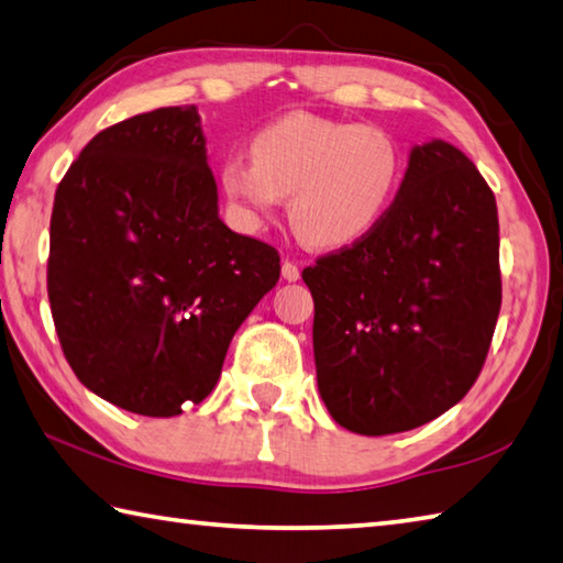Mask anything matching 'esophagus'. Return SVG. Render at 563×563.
I'll return each instance as SVG.
<instances>
[{"instance_id": "obj_1", "label": "esophagus", "mask_w": 563, "mask_h": 563, "mask_svg": "<svg viewBox=\"0 0 563 563\" xmlns=\"http://www.w3.org/2000/svg\"><path fill=\"white\" fill-rule=\"evenodd\" d=\"M283 278H285V280H290V283L298 280V278H300V268H298V263L285 258V261H283Z\"/></svg>"}]
</instances>
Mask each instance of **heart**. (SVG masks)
Returning <instances> with one entry per match:
<instances>
[{
  "label": "heart",
  "mask_w": 563,
  "mask_h": 563,
  "mask_svg": "<svg viewBox=\"0 0 563 563\" xmlns=\"http://www.w3.org/2000/svg\"><path fill=\"white\" fill-rule=\"evenodd\" d=\"M402 180V151L385 129L290 113L228 154L218 184L247 228H263L290 196V221L316 247H342L383 221Z\"/></svg>",
  "instance_id": "obj_1"
}]
</instances>
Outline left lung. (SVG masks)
<instances>
[{
  "label": "left lung",
  "mask_w": 563,
  "mask_h": 563,
  "mask_svg": "<svg viewBox=\"0 0 563 563\" xmlns=\"http://www.w3.org/2000/svg\"><path fill=\"white\" fill-rule=\"evenodd\" d=\"M328 412L350 432L415 430L470 393L501 308L487 180L444 141L415 146L393 206L302 271Z\"/></svg>",
  "instance_id": "8db88e82"
}]
</instances>
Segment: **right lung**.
Returning a JSON list of instances; mask_svg holds the SVG:
<instances>
[{
    "label": "right lung",
    "instance_id": "1",
    "mask_svg": "<svg viewBox=\"0 0 563 563\" xmlns=\"http://www.w3.org/2000/svg\"><path fill=\"white\" fill-rule=\"evenodd\" d=\"M280 255L218 218L196 107L99 131L54 196L46 290L81 385L129 412L203 402Z\"/></svg>",
    "mask_w": 563,
    "mask_h": 563
}]
</instances>
